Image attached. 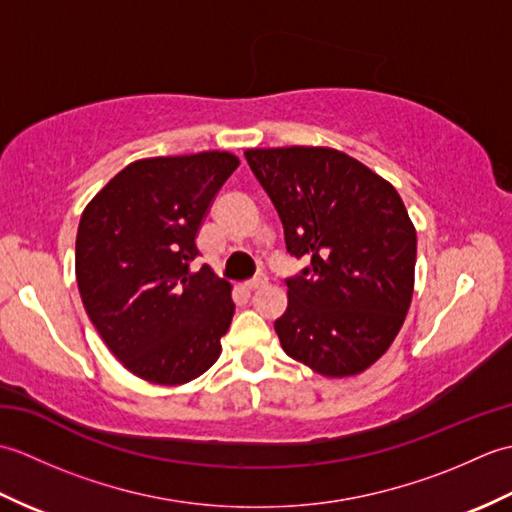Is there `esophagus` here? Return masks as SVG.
<instances>
[{
    "label": "esophagus",
    "instance_id": "34e87169",
    "mask_svg": "<svg viewBox=\"0 0 512 512\" xmlns=\"http://www.w3.org/2000/svg\"><path fill=\"white\" fill-rule=\"evenodd\" d=\"M266 284H268V281H266L264 277H259V279H253V281H246L244 288H246L248 292H255V290H262Z\"/></svg>",
    "mask_w": 512,
    "mask_h": 512
}]
</instances>
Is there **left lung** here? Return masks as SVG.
I'll use <instances>...</instances> for the list:
<instances>
[{"label":"left lung","instance_id":"1","mask_svg":"<svg viewBox=\"0 0 512 512\" xmlns=\"http://www.w3.org/2000/svg\"><path fill=\"white\" fill-rule=\"evenodd\" d=\"M244 156L275 204L288 253L308 262L286 279L281 347L321 376L365 372L394 343L413 295L416 228L398 191L330 147Z\"/></svg>","mask_w":512,"mask_h":512}]
</instances>
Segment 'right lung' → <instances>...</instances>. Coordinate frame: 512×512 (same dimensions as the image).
Wrapping results in <instances>:
<instances>
[{
    "mask_svg": "<svg viewBox=\"0 0 512 512\" xmlns=\"http://www.w3.org/2000/svg\"><path fill=\"white\" fill-rule=\"evenodd\" d=\"M239 167L228 151L145 158L85 206L76 233V284L94 328L129 372L182 385L209 369L231 325V284L195 237L217 191Z\"/></svg>",
    "mask_w": 512,
    "mask_h": 512,
    "instance_id": "obj_1",
    "label": "right lung"
}]
</instances>
